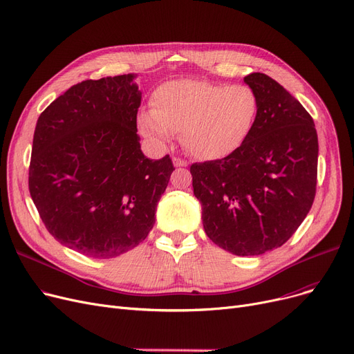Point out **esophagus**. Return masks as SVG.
I'll use <instances>...</instances> for the list:
<instances>
[{
	"mask_svg": "<svg viewBox=\"0 0 354 354\" xmlns=\"http://www.w3.org/2000/svg\"><path fill=\"white\" fill-rule=\"evenodd\" d=\"M174 167H187V161L181 160V158H173Z\"/></svg>",
	"mask_w": 354,
	"mask_h": 354,
	"instance_id": "1",
	"label": "esophagus"
}]
</instances>
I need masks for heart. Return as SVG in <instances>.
Listing matches in <instances>:
<instances>
[{"label": "heart", "instance_id": "b5f03b06", "mask_svg": "<svg viewBox=\"0 0 354 354\" xmlns=\"http://www.w3.org/2000/svg\"><path fill=\"white\" fill-rule=\"evenodd\" d=\"M259 111L257 93L244 84L171 80L153 91L151 109L140 110L138 129L157 145L180 131L183 147L196 158L219 160L245 144Z\"/></svg>", "mask_w": 354, "mask_h": 354}]
</instances>
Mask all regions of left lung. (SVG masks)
I'll use <instances>...</instances> for the list:
<instances>
[{
    "label": "left lung",
    "instance_id": "8db88e82",
    "mask_svg": "<svg viewBox=\"0 0 354 354\" xmlns=\"http://www.w3.org/2000/svg\"><path fill=\"white\" fill-rule=\"evenodd\" d=\"M244 82L259 95L256 128L238 151L190 173L206 235L235 256H260L283 245L314 203L318 136L277 81L252 73Z\"/></svg>",
    "mask_w": 354,
    "mask_h": 354
}]
</instances>
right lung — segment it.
I'll return each mask as SVG.
<instances>
[{"instance_id": "1", "label": "right lung", "mask_w": 354, "mask_h": 354, "mask_svg": "<svg viewBox=\"0 0 354 354\" xmlns=\"http://www.w3.org/2000/svg\"><path fill=\"white\" fill-rule=\"evenodd\" d=\"M135 78L75 84L36 123L33 203L56 241L87 257L113 259L142 243L174 171L168 155L149 160L140 151Z\"/></svg>"}]
</instances>
